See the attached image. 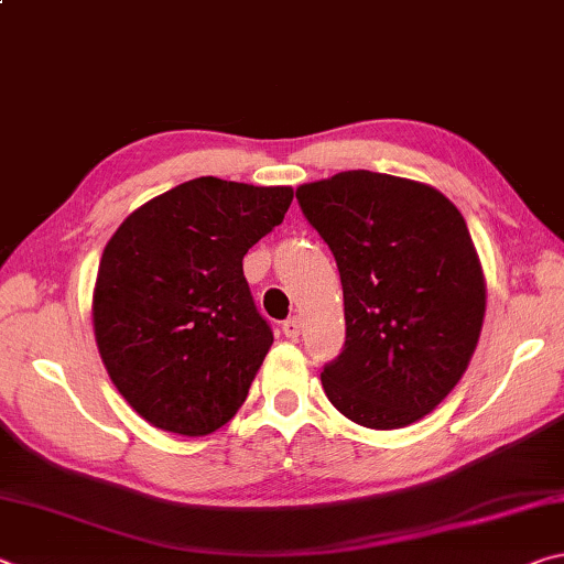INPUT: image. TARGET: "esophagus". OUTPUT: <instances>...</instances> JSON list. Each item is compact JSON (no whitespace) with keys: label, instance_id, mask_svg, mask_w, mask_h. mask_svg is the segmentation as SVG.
Masks as SVG:
<instances>
[{"label":"esophagus","instance_id":"esophagus-1","mask_svg":"<svg viewBox=\"0 0 564 564\" xmlns=\"http://www.w3.org/2000/svg\"><path fill=\"white\" fill-rule=\"evenodd\" d=\"M283 333H285V338H299L301 336V318H289V321H283Z\"/></svg>","mask_w":564,"mask_h":564}]
</instances>
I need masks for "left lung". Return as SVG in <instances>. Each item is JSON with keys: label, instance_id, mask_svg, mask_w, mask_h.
<instances>
[{"label": "left lung", "instance_id": "8db88e82", "mask_svg": "<svg viewBox=\"0 0 564 564\" xmlns=\"http://www.w3.org/2000/svg\"><path fill=\"white\" fill-rule=\"evenodd\" d=\"M336 259L346 343L323 390L352 423H415L463 378L485 316V279L463 214L433 186L343 171L295 191Z\"/></svg>", "mask_w": 564, "mask_h": 564}]
</instances>
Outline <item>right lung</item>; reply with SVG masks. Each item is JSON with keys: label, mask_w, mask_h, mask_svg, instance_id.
Here are the masks:
<instances>
[{"label": "right lung", "mask_w": 564, "mask_h": 564, "mask_svg": "<svg viewBox=\"0 0 564 564\" xmlns=\"http://www.w3.org/2000/svg\"><path fill=\"white\" fill-rule=\"evenodd\" d=\"M291 202L289 186L202 176L137 208L104 248L97 346L113 386L154 427L208 435L243 405L273 343L243 256Z\"/></svg>", "instance_id": "right-lung-1"}]
</instances>
